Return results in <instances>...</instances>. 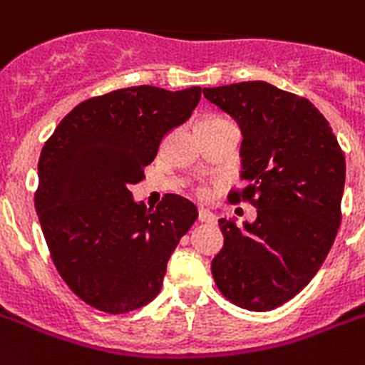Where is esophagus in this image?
<instances>
[{"mask_svg": "<svg viewBox=\"0 0 365 365\" xmlns=\"http://www.w3.org/2000/svg\"><path fill=\"white\" fill-rule=\"evenodd\" d=\"M198 221H202V223H215V221H217V217H215V215H213L210 210L200 208L198 210Z\"/></svg>", "mask_w": 365, "mask_h": 365, "instance_id": "1", "label": "esophagus"}]
</instances>
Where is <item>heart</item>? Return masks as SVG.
Masks as SVG:
<instances>
[{"label":"heart","instance_id":"1","mask_svg":"<svg viewBox=\"0 0 365 365\" xmlns=\"http://www.w3.org/2000/svg\"><path fill=\"white\" fill-rule=\"evenodd\" d=\"M198 195H200V197H202V195H204V191H202V189H200V191H198Z\"/></svg>","mask_w":365,"mask_h":365}]
</instances>
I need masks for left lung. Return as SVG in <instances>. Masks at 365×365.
Returning <instances> with one entry per match:
<instances>
[{"mask_svg":"<svg viewBox=\"0 0 365 365\" xmlns=\"http://www.w3.org/2000/svg\"><path fill=\"white\" fill-rule=\"evenodd\" d=\"M242 131L244 197L253 223L221 219L225 244L212 260L215 285L242 309L269 311L294 298L327 259L341 223L345 157L313 103L268 82L204 88Z\"/></svg>","mask_w":365,"mask_h":365,"instance_id":"1","label":"left lung"}]
</instances>
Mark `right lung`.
<instances>
[{"label":"right lung","instance_id":"add662e5","mask_svg":"<svg viewBox=\"0 0 365 365\" xmlns=\"http://www.w3.org/2000/svg\"><path fill=\"white\" fill-rule=\"evenodd\" d=\"M200 88L133 86L75 106L38 157L35 210L52 260L69 289L99 311L121 315L161 292L176 245L198 212L180 195L155 210L136 202L163 138L189 120Z\"/></svg>","mask_w":365,"mask_h":365}]
</instances>
